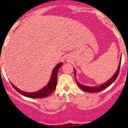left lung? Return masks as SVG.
<instances>
[{"label":"left lung","mask_w":128,"mask_h":128,"mask_svg":"<svg viewBox=\"0 0 128 128\" xmlns=\"http://www.w3.org/2000/svg\"><path fill=\"white\" fill-rule=\"evenodd\" d=\"M121 62H122V56L120 58V63L119 64H118V69L116 71V72L114 73V74L111 78L109 80H108L106 82H105L104 84H100V86H86V85H82V84H81L80 83H79L78 81H77L76 78V82L77 85L78 86L79 88L80 89H82V90L86 92H98L100 91H102V90L104 89H106V88L109 86L110 84H112L114 82V81L116 80V79L117 78L118 76V74H119V71H120V65H121ZM74 76L75 78H76V70L74 68Z\"/></svg>","instance_id":"left-lung-1"}]
</instances>
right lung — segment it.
Listing matches in <instances>:
<instances>
[{"label": "right lung", "mask_w": 128, "mask_h": 128, "mask_svg": "<svg viewBox=\"0 0 128 128\" xmlns=\"http://www.w3.org/2000/svg\"><path fill=\"white\" fill-rule=\"evenodd\" d=\"M62 63H59L57 65L55 66V67L52 70L51 78L50 79L49 81L48 82V83L47 84V85L45 86L42 89H40L38 91L34 92H24L23 91V90H20L19 89H18L12 82L11 84L12 86L14 87V89L16 90L18 92L20 93L21 94L23 95V96L32 98H44V97H46L49 96V95H50L54 91L55 88H56V82H57V73L58 72L59 68L62 66Z\"/></svg>", "instance_id": "add662e5"}]
</instances>
